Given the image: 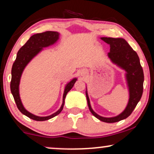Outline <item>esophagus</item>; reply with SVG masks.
Instances as JSON below:
<instances>
[{
  "label": "esophagus",
  "instance_id": "esophagus-1",
  "mask_svg": "<svg viewBox=\"0 0 154 154\" xmlns=\"http://www.w3.org/2000/svg\"><path fill=\"white\" fill-rule=\"evenodd\" d=\"M85 72L84 70H82V71H81V74L82 75L85 74Z\"/></svg>",
  "mask_w": 154,
  "mask_h": 154
}]
</instances>
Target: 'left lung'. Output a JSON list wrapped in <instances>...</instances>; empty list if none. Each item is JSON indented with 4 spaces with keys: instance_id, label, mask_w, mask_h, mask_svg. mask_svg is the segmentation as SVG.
Wrapping results in <instances>:
<instances>
[{
    "instance_id": "1",
    "label": "left lung",
    "mask_w": 154,
    "mask_h": 154,
    "mask_svg": "<svg viewBox=\"0 0 154 154\" xmlns=\"http://www.w3.org/2000/svg\"><path fill=\"white\" fill-rule=\"evenodd\" d=\"M101 39L110 45L108 57L112 64L125 71L126 83L128 90V101L126 108L117 116L102 117L96 113L91 106L86 86V98L89 109L92 114L100 121L106 123H115L125 119L130 115L141 99L143 92L144 73L137 53L123 38L101 37Z\"/></svg>"
}]
</instances>
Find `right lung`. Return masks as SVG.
<instances>
[{
    "label": "right lung",
    "instance_id": "right-lung-1",
    "mask_svg": "<svg viewBox=\"0 0 154 154\" xmlns=\"http://www.w3.org/2000/svg\"><path fill=\"white\" fill-rule=\"evenodd\" d=\"M60 33L55 31H46L42 33H37L33 35L30 37L27 42L22 46L18 51L17 58L15 60L12 68V80L10 82V90L13 97L17 104V106L20 112L24 115L27 116L35 121H46L55 117L61 112L64 107V99L71 89L73 88V85L77 81V78H73L69 82L65 85L62 97V103L60 109L52 115L46 116V117H40L37 116L26 110L22 103L19 94V84L22 73L25 69L26 66L29 62L36 57L39 53L44 50V48L48 47L55 44L58 41Z\"/></svg>",
    "mask_w": 154,
    "mask_h": 154
}]
</instances>
